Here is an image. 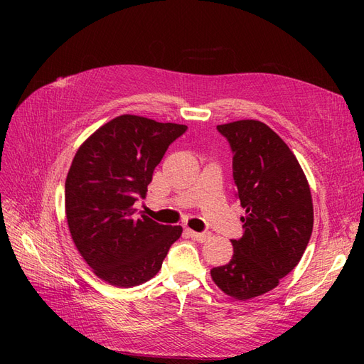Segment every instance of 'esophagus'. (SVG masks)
<instances>
[{
  "instance_id": "1",
  "label": "esophagus",
  "mask_w": 364,
  "mask_h": 364,
  "mask_svg": "<svg viewBox=\"0 0 364 364\" xmlns=\"http://www.w3.org/2000/svg\"><path fill=\"white\" fill-rule=\"evenodd\" d=\"M186 234H188L193 240L199 241V243H205V241L211 237V234L209 232H194V230H191V229H186Z\"/></svg>"
}]
</instances>
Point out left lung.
<instances>
[{
    "label": "left lung",
    "mask_w": 364,
    "mask_h": 364,
    "mask_svg": "<svg viewBox=\"0 0 364 364\" xmlns=\"http://www.w3.org/2000/svg\"><path fill=\"white\" fill-rule=\"evenodd\" d=\"M232 149L245 234L230 240L234 255L214 267L217 287L238 301L273 290L297 266L313 232L310 185L282 138L257 119L217 126Z\"/></svg>",
    "instance_id": "obj_1"
}]
</instances>
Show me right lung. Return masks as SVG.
<instances>
[{
    "label": "right lung",
    "mask_w": 364,
    "mask_h": 364,
    "mask_svg": "<svg viewBox=\"0 0 364 364\" xmlns=\"http://www.w3.org/2000/svg\"><path fill=\"white\" fill-rule=\"evenodd\" d=\"M186 126L119 115L97 129L75 151L65 182V214L71 238L98 278L135 287L161 270L181 226L136 215L153 170Z\"/></svg>",
    "instance_id": "add662e5"
}]
</instances>
